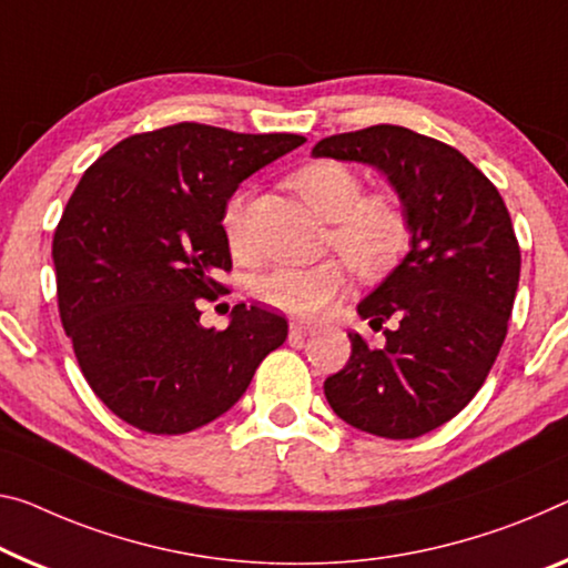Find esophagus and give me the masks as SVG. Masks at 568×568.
Listing matches in <instances>:
<instances>
[{"instance_id":"obj_1","label":"esophagus","mask_w":568,"mask_h":568,"mask_svg":"<svg viewBox=\"0 0 568 568\" xmlns=\"http://www.w3.org/2000/svg\"><path fill=\"white\" fill-rule=\"evenodd\" d=\"M307 333H312V327L307 325V322H300V320L290 322V337H304Z\"/></svg>"}]
</instances>
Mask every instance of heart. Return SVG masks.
I'll use <instances>...</instances> for the list:
<instances>
[{
	"mask_svg": "<svg viewBox=\"0 0 568 568\" xmlns=\"http://www.w3.org/2000/svg\"><path fill=\"white\" fill-rule=\"evenodd\" d=\"M290 185L314 213L329 221L327 246L361 278H381L406 254L412 241V221L400 200L386 190L365 193L363 178L335 160L304 164L290 178ZM246 195L235 193L223 211V231L233 251L243 248ZM347 274L337 258L312 266H276L254 282L258 302L292 317H317L345 290Z\"/></svg>",
	"mask_w": 568,
	"mask_h": 568,
	"instance_id": "b5f03b06",
	"label": "heart"
}]
</instances>
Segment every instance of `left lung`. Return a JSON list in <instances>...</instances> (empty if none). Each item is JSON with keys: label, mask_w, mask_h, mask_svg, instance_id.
Here are the masks:
<instances>
[{"label": "left lung", "mask_w": 568, "mask_h": 568, "mask_svg": "<svg viewBox=\"0 0 568 568\" xmlns=\"http://www.w3.org/2000/svg\"><path fill=\"white\" fill-rule=\"evenodd\" d=\"M312 154L378 168L412 221V251L357 304L386 343L347 335L351 357L325 396L355 429L416 439L475 398L508 335L520 278L510 213L465 154L412 129L333 134Z\"/></svg>", "instance_id": "left-lung-1"}]
</instances>
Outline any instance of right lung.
Returning <instances> with one entry per match:
<instances>
[{"instance_id": "add662e5", "label": "right lung", "mask_w": 568, "mask_h": 568, "mask_svg": "<svg viewBox=\"0 0 568 568\" xmlns=\"http://www.w3.org/2000/svg\"><path fill=\"white\" fill-rule=\"evenodd\" d=\"M304 142L182 121L121 139L83 172L52 235L58 312L83 378L121 422L200 429L286 339L284 317L246 304L205 329L200 304L229 294V197Z\"/></svg>"}]
</instances>
